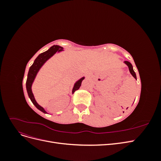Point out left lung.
Listing matches in <instances>:
<instances>
[{"mask_svg":"<svg viewBox=\"0 0 161 161\" xmlns=\"http://www.w3.org/2000/svg\"><path fill=\"white\" fill-rule=\"evenodd\" d=\"M124 63L128 66V69H129L130 74L133 76V77L136 80L137 79V78H136V73H135V72H134V70L133 69V66H132V65H131V63L130 62H128V61H124Z\"/></svg>","mask_w":161,"mask_h":161,"instance_id":"8db88e82","label":"left lung"}]
</instances>
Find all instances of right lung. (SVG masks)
<instances>
[{"instance_id":"add662e5","label":"right lung","mask_w":161,"mask_h":161,"mask_svg":"<svg viewBox=\"0 0 161 161\" xmlns=\"http://www.w3.org/2000/svg\"><path fill=\"white\" fill-rule=\"evenodd\" d=\"M62 51H64V50H63V47L60 46H52L49 50L40 53V54L36 58V60L33 62V64L31 66V67L30 68V70H29V72H28L27 79V81H26V89H27L28 96H29V97H30V99H31L33 104L35 105L39 110H40L41 111H42L43 113H44V114H47V112L46 111V110L42 108V106H40L37 103V101L35 99V97H34V95L33 94L31 86H32V85L34 82V80H35L36 77L37 75L38 72L40 71V69L43 66V65L46 62V61L49 60L50 58L54 55L56 52L59 53ZM84 79H85V76L82 77L81 79L78 80L75 82L74 85V86H73L72 91V94L74 93L75 91L78 90L80 88V86H81V82Z\"/></svg>"}]
</instances>
